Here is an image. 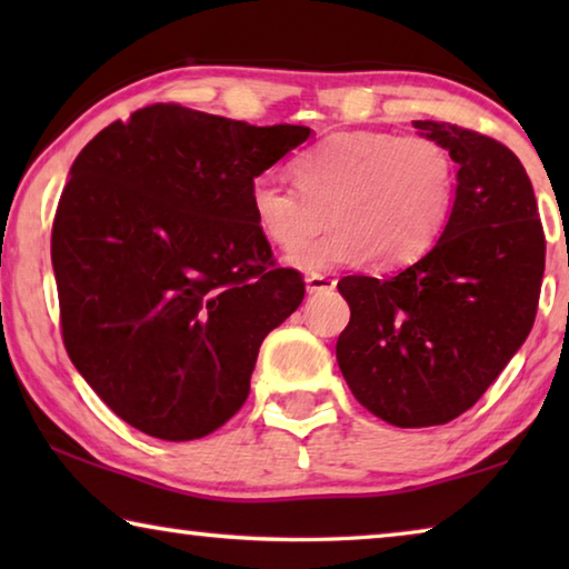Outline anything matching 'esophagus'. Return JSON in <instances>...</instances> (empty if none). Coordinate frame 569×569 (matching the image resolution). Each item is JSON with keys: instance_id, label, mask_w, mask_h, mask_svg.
I'll return each instance as SVG.
<instances>
[{"instance_id": "1", "label": "esophagus", "mask_w": 569, "mask_h": 569, "mask_svg": "<svg viewBox=\"0 0 569 569\" xmlns=\"http://www.w3.org/2000/svg\"><path fill=\"white\" fill-rule=\"evenodd\" d=\"M336 286L333 278L321 276V273H308L306 276V291L308 293H321V291H331Z\"/></svg>"}]
</instances>
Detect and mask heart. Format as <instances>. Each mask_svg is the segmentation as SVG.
<instances>
[{
	"mask_svg": "<svg viewBox=\"0 0 569 569\" xmlns=\"http://www.w3.org/2000/svg\"><path fill=\"white\" fill-rule=\"evenodd\" d=\"M293 172L298 186L253 178L248 206L256 228L278 248L302 243L332 220L331 234L286 256L306 273L366 258L381 271L407 266L437 243L455 213L457 160L429 134L336 132L303 152Z\"/></svg>",
	"mask_w": 569,
	"mask_h": 569,
	"instance_id": "heart-1",
	"label": "heart"
}]
</instances>
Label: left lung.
I'll return each instance as SVG.
<instances>
[{"instance_id":"8db88e82","label":"left lung","mask_w":569,"mask_h":569,"mask_svg":"<svg viewBox=\"0 0 569 569\" xmlns=\"http://www.w3.org/2000/svg\"><path fill=\"white\" fill-rule=\"evenodd\" d=\"M459 166L445 233L387 278L346 276L351 321L336 359L361 407L401 429L475 407L532 331L545 233L522 162L487 134L413 120Z\"/></svg>"}]
</instances>
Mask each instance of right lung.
Instances as JSON below:
<instances>
[{"instance_id": "obj_1", "label": "right lung", "mask_w": 569, "mask_h": 569, "mask_svg": "<svg viewBox=\"0 0 569 569\" xmlns=\"http://www.w3.org/2000/svg\"><path fill=\"white\" fill-rule=\"evenodd\" d=\"M308 134L160 102L72 162L52 226L62 339L130 427L190 441L243 407L258 349L306 293L276 268L248 188Z\"/></svg>"}]
</instances>
